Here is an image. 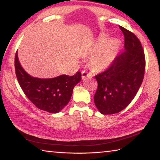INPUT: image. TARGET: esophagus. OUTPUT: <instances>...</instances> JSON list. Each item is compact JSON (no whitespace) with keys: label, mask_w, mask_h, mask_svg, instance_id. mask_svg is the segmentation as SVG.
<instances>
[{"label":"esophagus","mask_w":160,"mask_h":160,"mask_svg":"<svg viewBox=\"0 0 160 160\" xmlns=\"http://www.w3.org/2000/svg\"><path fill=\"white\" fill-rule=\"evenodd\" d=\"M92 75L90 72H88V71H86V70H83L82 72V79H85L86 77H91Z\"/></svg>","instance_id":"obj_1"}]
</instances>
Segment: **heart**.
Returning <instances> with one entry per match:
<instances>
[{
    "instance_id": "obj_1",
    "label": "heart",
    "mask_w": 160,
    "mask_h": 160,
    "mask_svg": "<svg viewBox=\"0 0 160 160\" xmlns=\"http://www.w3.org/2000/svg\"><path fill=\"white\" fill-rule=\"evenodd\" d=\"M106 40L105 37H101L88 51V55H92L101 48L91 58V66L96 71H102L110 66L115 58L119 47L118 39L110 40L104 44Z\"/></svg>"
}]
</instances>
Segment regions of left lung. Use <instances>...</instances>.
<instances>
[{
  "instance_id": "8db88e82",
  "label": "left lung",
  "mask_w": 160,
  "mask_h": 160,
  "mask_svg": "<svg viewBox=\"0 0 160 160\" xmlns=\"http://www.w3.org/2000/svg\"><path fill=\"white\" fill-rule=\"evenodd\" d=\"M124 35L125 51L108 68L95 76L98 88L94 104L102 114H113L125 109L136 95L144 78L145 58L140 40L119 26Z\"/></svg>"
}]
</instances>
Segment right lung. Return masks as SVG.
<instances>
[{
  "instance_id": "obj_1",
  "label": "right lung",
  "mask_w": 160,
  "mask_h": 160,
  "mask_svg": "<svg viewBox=\"0 0 160 160\" xmlns=\"http://www.w3.org/2000/svg\"><path fill=\"white\" fill-rule=\"evenodd\" d=\"M15 73L27 97L38 109L56 113L63 109L71 98L74 87L81 80V72L72 76L61 75L53 78H38L29 75L15 58Z\"/></svg>"
}]
</instances>
